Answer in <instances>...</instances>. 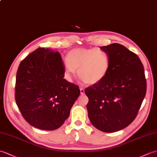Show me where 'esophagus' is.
Returning <instances> with one entry per match:
<instances>
[{
    "label": "esophagus",
    "instance_id": "34e87169",
    "mask_svg": "<svg viewBox=\"0 0 157 157\" xmlns=\"http://www.w3.org/2000/svg\"><path fill=\"white\" fill-rule=\"evenodd\" d=\"M80 93H81V94H84V93H85V90H84V89L83 88V87H80Z\"/></svg>",
    "mask_w": 157,
    "mask_h": 157
}]
</instances>
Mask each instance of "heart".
<instances>
[{
	"label": "heart",
	"instance_id": "obj_1",
	"mask_svg": "<svg viewBox=\"0 0 157 157\" xmlns=\"http://www.w3.org/2000/svg\"><path fill=\"white\" fill-rule=\"evenodd\" d=\"M110 58L104 51L97 48H80L71 50L67 53L65 71L71 78L78 70L79 78L90 85L103 80L110 70Z\"/></svg>",
	"mask_w": 157,
	"mask_h": 157
}]
</instances>
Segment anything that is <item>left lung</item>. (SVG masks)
<instances>
[{"instance_id": "1", "label": "left lung", "mask_w": 157, "mask_h": 157, "mask_svg": "<svg viewBox=\"0 0 157 157\" xmlns=\"http://www.w3.org/2000/svg\"><path fill=\"white\" fill-rule=\"evenodd\" d=\"M100 48L110 58V70L103 80L85 90L89 99L87 109L94 127L114 132L136 117L146 95L147 80L136 54L118 43Z\"/></svg>"}]
</instances>
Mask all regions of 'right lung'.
<instances>
[{"label": "right lung", "mask_w": 157, "mask_h": 157, "mask_svg": "<svg viewBox=\"0 0 157 157\" xmlns=\"http://www.w3.org/2000/svg\"><path fill=\"white\" fill-rule=\"evenodd\" d=\"M61 55L39 47L21 61L17 72L15 101L25 120L39 129L59 128L79 97V86L63 79Z\"/></svg>", "instance_id": "1"}]
</instances>
